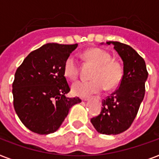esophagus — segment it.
Returning a JSON list of instances; mask_svg holds the SVG:
<instances>
[{
    "label": "esophagus",
    "instance_id": "obj_1",
    "mask_svg": "<svg viewBox=\"0 0 159 159\" xmlns=\"http://www.w3.org/2000/svg\"><path fill=\"white\" fill-rule=\"evenodd\" d=\"M82 100H83L84 102H88V101H90L91 99H90V98H87H87H85V99H82Z\"/></svg>",
    "mask_w": 159,
    "mask_h": 159
}]
</instances>
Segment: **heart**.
<instances>
[{"label": "heart", "instance_id": "heart-1", "mask_svg": "<svg viewBox=\"0 0 159 159\" xmlns=\"http://www.w3.org/2000/svg\"><path fill=\"white\" fill-rule=\"evenodd\" d=\"M82 58L87 62L94 65L91 81H79L72 85L73 94L80 97H88L99 93L106 88H116L123 77V68L118 61L111 58V55L104 49L92 48L84 51ZM63 72L67 78L77 79L79 73V65L76 57L70 55L65 60Z\"/></svg>", "mask_w": 159, "mask_h": 159}]
</instances>
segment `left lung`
I'll return each instance as SVG.
<instances>
[{
    "label": "left lung",
    "mask_w": 159,
    "mask_h": 159,
    "mask_svg": "<svg viewBox=\"0 0 159 159\" xmlns=\"http://www.w3.org/2000/svg\"><path fill=\"white\" fill-rule=\"evenodd\" d=\"M124 63V74L118 89L102 101L99 116L91 119L97 132L102 134H118L128 129L135 119L145 93L148 78L144 60L130 46L109 41Z\"/></svg>",
    "instance_id": "8db88e82"
}]
</instances>
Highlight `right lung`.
<instances>
[{
  "label": "right lung",
  "mask_w": 159,
  "mask_h": 159,
  "mask_svg": "<svg viewBox=\"0 0 159 159\" xmlns=\"http://www.w3.org/2000/svg\"><path fill=\"white\" fill-rule=\"evenodd\" d=\"M75 44L46 43L32 51L17 68L12 84L14 108L34 133L48 134L58 129L72 106L82 102L69 98L63 65Z\"/></svg>",
  "instance_id": "obj_1"
}]
</instances>
